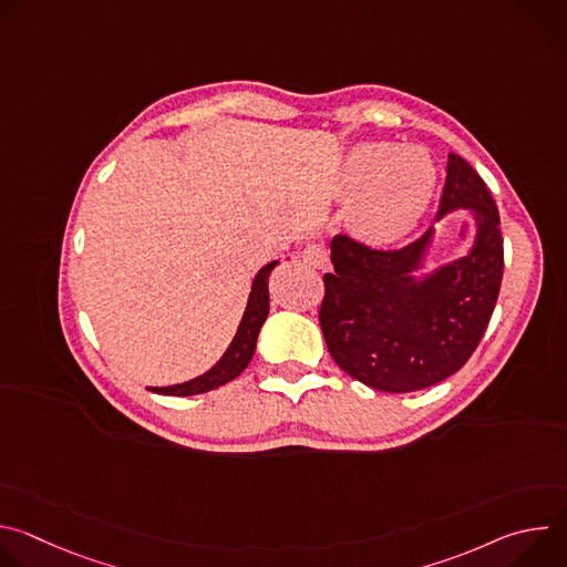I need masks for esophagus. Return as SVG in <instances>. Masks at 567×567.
<instances>
[{"mask_svg": "<svg viewBox=\"0 0 567 567\" xmlns=\"http://www.w3.org/2000/svg\"><path fill=\"white\" fill-rule=\"evenodd\" d=\"M302 262L313 267V269H326L328 262H330V256H328V249L320 247V245H307L300 254Z\"/></svg>", "mask_w": 567, "mask_h": 567, "instance_id": "34e87169", "label": "esophagus"}]
</instances>
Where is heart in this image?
<instances>
[{
  "instance_id": "obj_1",
  "label": "heart",
  "mask_w": 567,
  "mask_h": 567,
  "mask_svg": "<svg viewBox=\"0 0 567 567\" xmlns=\"http://www.w3.org/2000/svg\"><path fill=\"white\" fill-rule=\"evenodd\" d=\"M341 195L350 202L352 228L370 241L390 245L413 233L426 217L437 168L420 145L359 143L341 171Z\"/></svg>"
}]
</instances>
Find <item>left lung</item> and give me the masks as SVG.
Instances as JSON below:
<instances>
[{"label": "left lung", "mask_w": 567, "mask_h": 567, "mask_svg": "<svg viewBox=\"0 0 567 567\" xmlns=\"http://www.w3.org/2000/svg\"><path fill=\"white\" fill-rule=\"evenodd\" d=\"M468 213L466 251L426 269L437 228L399 251H372L332 239L320 330L332 359L357 381L383 392H413L455 374L477 348L503 282L496 202L480 175L449 154L437 221Z\"/></svg>", "instance_id": "obj_1"}]
</instances>
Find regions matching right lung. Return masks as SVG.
<instances>
[{"label": "right lung", "mask_w": 567, "mask_h": 567, "mask_svg": "<svg viewBox=\"0 0 567 567\" xmlns=\"http://www.w3.org/2000/svg\"><path fill=\"white\" fill-rule=\"evenodd\" d=\"M278 265L280 262L274 260L256 274L245 313H241V320L237 326V332H235L230 346L226 348V352L219 357V361L213 368H208L204 374H199L190 381L164 385V388H147V390L158 392V394H175V396L202 394V392H208V390H215V388L228 383L230 379H235L241 370H245L254 359L258 334L269 316V276Z\"/></svg>", "instance_id": "1"}]
</instances>
